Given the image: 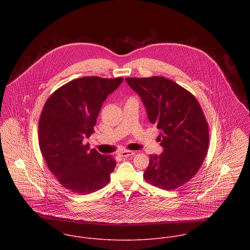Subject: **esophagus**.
<instances>
[{"mask_svg":"<svg viewBox=\"0 0 250 250\" xmlns=\"http://www.w3.org/2000/svg\"><path fill=\"white\" fill-rule=\"evenodd\" d=\"M135 154L134 151H128V150H124V151H121L119 153V156L120 157H123V158H128L130 156H133Z\"/></svg>","mask_w":250,"mask_h":250,"instance_id":"34e87169","label":"esophagus"}]
</instances>
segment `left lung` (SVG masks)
<instances>
[{"label": "left lung", "mask_w": 250, "mask_h": 250, "mask_svg": "<svg viewBox=\"0 0 250 250\" xmlns=\"http://www.w3.org/2000/svg\"><path fill=\"white\" fill-rule=\"evenodd\" d=\"M125 80L161 131L164 151L150 155L143 177L160 188L175 189L196 174L207 155L209 129L201 107L191 93L164 77Z\"/></svg>", "instance_id": "obj_1"}]
</instances>
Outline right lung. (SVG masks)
Masks as SVG:
<instances>
[{"mask_svg": "<svg viewBox=\"0 0 250 250\" xmlns=\"http://www.w3.org/2000/svg\"><path fill=\"white\" fill-rule=\"evenodd\" d=\"M122 82L79 78L56 90L44 105L38 126L40 151L51 172L73 192L88 194L109 182L115 160L83 142L94 132L104 101Z\"/></svg>", "mask_w": 250, "mask_h": 250, "instance_id": "1", "label": "right lung"}]
</instances>
